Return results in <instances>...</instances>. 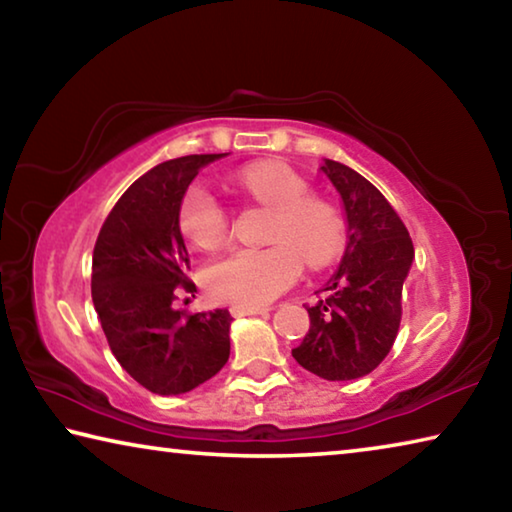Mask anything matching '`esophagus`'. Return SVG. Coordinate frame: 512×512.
I'll list each match as a JSON object with an SVG mask.
<instances>
[{
  "label": "esophagus",
  "instance_id": "1",
  "mask_svg": "<svg viewBox=\"0 0 512 512\" xmlns=\"http://www.w3.org/2000/svg\"><path fill=\"white\" fill-rule=\"evenodd\" d=\"M230 311L235 316H255V314H266L268 307H255V305H232Z\"/></svg>",
  "mask_w": 512,
  "mask_h": 512
}]
</instances>
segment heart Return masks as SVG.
<instances>
[{"mask_svg": "<svg viewBox=\"0 0 512 512\" xmlns=\"http://www.w3.org/2000/svg\"><path fill=\"white\" fill-rule=\"evenodd\" d=\"M237 185L275 210L268 248H237L205 268V287L216 300L235 305H264L282 293L305 264L323 266L341 246V223L334 210L316 198H305L307 185L287 164L264 160L237 173ZM180 230L198 248L219 246L228 216L203 187H194L180 205Z\"/></svg>", "mask_w": 512, "mask_h": 512, "instance_id": "1", "label": "heart"}]
</instances>
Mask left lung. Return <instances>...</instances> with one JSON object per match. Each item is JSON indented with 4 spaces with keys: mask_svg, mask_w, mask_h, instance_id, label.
<instances>
[{
    "mask_svg": "<svg viewBox=\"0 0 512 512\" xmlns=\"http://www.w3.org/2000/svg\"><path fill=\"white\" fill-rule=\"evenodd\" d=\"M320 171L341 196L348 241L325 298L307 307L309 332L291 354L318 377L350 381L375 370L393 348L413 244L391 203L361 173L327 158Z\"/></svg>",
    "mask_w": 512,
    "mask_h": 512,
    "instance_id": "1",
    "label": "left lung"
}]
</instances>
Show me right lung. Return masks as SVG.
Segmentation results:
<instances>
[{
  "label": "right lung",
  "mask_w": 512,
  "mask_h": 512,
  "mask_svg": "<svg viewBox=\"0 0 512 512\" xmlns=\"http://www.w3.org/2000/svg\"><path fill=\"white\" fill-rule=\"evenodd\" d=\"M228 153L185 155L146 171L112 207L92 255V302L119 366L158 395H183L230 357L228 309H173L189 257L180 205L198 171Z\"/></svg>",
  "instance_id": "1"
}]
</instances>
